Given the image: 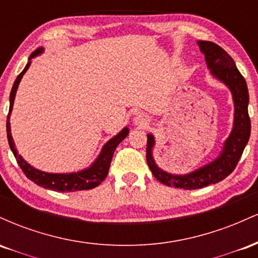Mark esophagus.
Wrapping results in <instances>:
<instances>
[{
  "label": "esophagus",
  "mask_w": 258,
  "mask_h": 258,
  "mask_svg": "<svg viewBox=\"0 0 258 258\" xmlns=\"http://www.w3.org/2000/svg\"><path fill=\"white\" fill-rule=\"evenodd\" d=\"M133 122H135V125H137V126L146 127L148 123H149V117L144 114H138V115H136L135 119H133Z\"/></svg>",
  "instance_id": "34e87169"
}]
</instances>
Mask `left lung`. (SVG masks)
Listing matches in <instances>:
<instances>
[{"mask_svg": "<svg viewBox=\"0 0 258 258\" xmlns=\"http://www.w3.org/2000/svg\"><path fill=\"white\" fill-rule=\"evenodd\" d=\"M201 52L205 54L207 68L216 79L229 87L234 100V123L232 133L224 142L223 149L217 159L188 174H171L165 172L155 164L153 148L155 144L153 135H148L147 162L150 171L159 182L168 186L183 189H199L221 182L233 172L246 147L251 132L248 116V91L244 76L236 68L233 58L222 47L210 41H199Z\"/></svg>", "mask_w": 258, "mask_h": 258, "instance_id": "8db88e82", "label": "left lung"}]
</instances>
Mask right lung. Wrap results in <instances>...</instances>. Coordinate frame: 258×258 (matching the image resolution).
<instances>
[{
    "instance_id": "1",
    "label": "right lung",
    "mask_w": 258,
    "mask_h": 258,
    "mask_svg": "<svg viewBox=\"0 0 258 258\" xmlns=\"http://www.w3.org/2000/svg\"><path fill=\"white\" fill-rule=\"evenodd\" d=\"M43 48H37L36 51L31 53L30 57H29L28 64H26L24 70L18 75L17 80L14 81L13 87H12L10 96V112H8L7 116V138L8 143H10V148L12 152H13L14 156H16L18 165L22 168L23 172L25 173V176L34 183H36L37 185L43 186V188L47 189H52V190L55 191H63V193L64 191H78L96 188V186H98L100 183L105 179L106 174L109 172V167H110L112 155H114L116 147L119 146L121 142L127 137V135H128L130 131L127 127H125L119 135H116L114 138H111L110 141L106 142L105 146L103 147L102 152L99 154V156L97 158L96 161L92 164V166L86 168V170L79 171V172L74 173H48L43 172V171L36 170V168L32 167L31 165H29L28 162L18 154L16 149V144H14L11 133L10 115L12 112V109H13L14 98H16V93L20 80H22L23 75H24L26 70L30 67L31 59L35 58L38 54H41Z\"/></svg>"
}]
</instances>
